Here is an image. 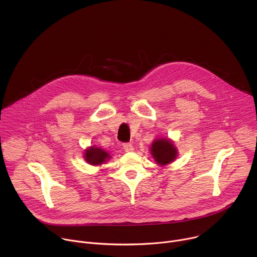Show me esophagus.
Here are the masks:
<instances>
[{
	"instance_id": "1",
	"label": "esophagus",
	"mask_w": 257,
	"mask_h": 257,
	"mask_svg": "<svg viewBox=\"0 0 257 257\" xmlns=\"http://www.w3.org/2000/svg\"><path fill=\"white\" fill-rule=\"evenodd\" d=\"M123 149L125 152H132L133 151V145L131 143H124L123 144Z\"/></svg>"
}]
</instances>
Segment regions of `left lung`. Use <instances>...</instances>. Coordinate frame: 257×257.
I'll return each instance as SVG.
<instances>
[{
    "mask_svg": "<svg viewBox=\"0 0 257 257\" xmlns=\"http://www.w3.org/2000/svg\"><path fill=\"white\" fill-rule=\"evenodd\" d=\"M151 152L155 161L162 166L172 163L177 157V150L174 144L166 138H161L154 141Z\"/></svg>",
    "mask_w": 257,
    "mask_h": 257,
    "instance_id": "left-lung-1",
    "label": "left lung"
}]
</instances>
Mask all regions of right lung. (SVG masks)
Returning <instances> with one entry per match:
<instances>
[{
  "instance_id": "add662e5",
  "label": "right lung",
  "mask_w": 257,
  "mask_h": 257,
  "mask_svg": "<svg viewBox=\"0 0 257 257\" xmlns=\"http://www.w3.org/2000/svg\"><path fill=\"white\" fill-rule=\"evenodd\" d=\"M84 159L90 165H100L105 162L106 159H109V155L99 148L91 146L90 149L85 151Z\"/></svg>"
}]
</instances>
